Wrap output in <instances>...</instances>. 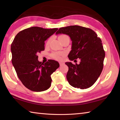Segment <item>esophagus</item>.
Returning <instances> with one entry per match:
<instances>
[{
	"label": "esophagus",
	"mask_w": 120,
	"mask_h": 120,
	"mask_svg": "<svg viewBox=\"0 0 120 120\" xmlns=\"http://www.w3.org/2000/svg\"><path fill=\"white\" fill-rule=\"evenodd\" d=\"M59 64H60V66H63V65L64 64V62H60Z\"/></svg>",
	"instance_id": "34e87169"
}]
</instances>
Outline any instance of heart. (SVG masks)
Here are the masks:
<instances>
[{
    "label": "heart",
    "instance_id": "b5f03b06",
    "mask_svg": "<svg viewBox=\"0 0 120 120\" xmlns=\"http://www.w3.org/2000/svg\"><path fill=\"white\" fill-rule=\"evenodd\" d=\"M66 36H68L63 34V35H61L59 36V40L61 39V38H64V37H66ZM50 42V38H49V39L47 41V42H46V44L48 45V44H49ZM64 55V53H61V52H53L51 54V56L52 57L56 58V59H58V60H60L61 58V56Z\"/></svg>",
    "mask_w": 120,
    "mask_h": 120
}]
</instances>
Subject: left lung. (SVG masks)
Returning <instances> with one entry per match:
<instances>
[{"mask_svg":"<svg viewBox=\"0 0 120 120\" xmlns=\"http://www.w3.org/2000/svg\"><path fill=\"white\" fill-rule=\"evenodd\" d=\"M62 33L69 36L72 41L69 59H80L79 64L65 63L69 68L67 79L75 88H88L96 82L103 68L105 53L101 40L92 29L78 25L61 27L56 32Z\"/></svg>","mask_w":120,"mask_h":120,"instance_id":"obj_1","label":"left lung"}]
</instances>
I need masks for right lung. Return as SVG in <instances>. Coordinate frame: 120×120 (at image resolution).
Listing matches in <instances>:
<instances>
[{"instance_id": "right-lung-1", "label": "right lung", "mask_w": 120, "mask_h": 120, "mask_svg": "<svg viewBox=\"0 0 120 120\" xmlns=\"http://www.w3.org/2000/svg\"><path fill=\"white\" fill-rule=\"evenodd\" d=\"M37 26L19 32L11 45L12 64L17 76L26 88L33 92L47 90L51 85V75L59 67L55 60L43 64L37 54L44 50V41L57 31Z\"/></svg>"}]
</instances>
